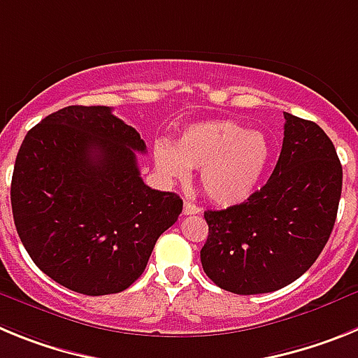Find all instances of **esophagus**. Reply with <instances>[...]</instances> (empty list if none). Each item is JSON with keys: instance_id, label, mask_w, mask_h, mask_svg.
I'll list each match as a JSON object with an SVG mask.
<instances>
[{"instance_id": "esophagus-1", "label": "esophagus", "mask_w": 358, "mask_h": 358, "mask_svg": "<svg viewBox=\"0 0 358 358\" xmlns=\"http://www.w3.org/2000/svg\"><path fill=\"white\" fill-rule=\"evenodd\" d=\"M182 213H185V215H199V213H201V208L195 206L194 202H185V206H182Z\"/></svg>"}]
</instances>
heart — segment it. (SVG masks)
Wrapping results in <instances>:
<instances>
[{"instance_id":"b5f03b06","label":"heart","mask_w":358,"mask_h":358,"mask_svg":"<svg viewBox=\"0 0 358 358\" xmlns=\"http://www.w3.org/2000/svg\"><path fill=\"white\" fill-rule=\"evenodd\" d=\"M273 152L264 132L249 131L233 120H210L185 129L177 147L159 141L154 159L169 181H186L189 169L201 170L204 195L218 206H235L260 188Z\"/></svg>"}]
</instances>
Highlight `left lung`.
<instances>
[{"instance_id": "1", "label": "left lung", "mask_w": 358, "mask_h": 358, "mask_svg": "<svg viewBox=\"0 0 358 358\" xmlns=\"http://www.w3.org/2000/svg\"><path fill=\"white\" fill-rule=\"evenodd\" d=\"M280 159L242 204L204 213V273L233 294L274 292L308 271L334 229L343 166L317 123L285 113Z\"/></svg>"}]
</instances>
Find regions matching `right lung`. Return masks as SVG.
<instances>
[{
  "label": "right lung",
  "mask_w": 358,
  "mask_h": 358,
  "mask_svg": "<svg viewBox=\"0 0 358 358\" xmlns=\"http://www.w3.org/2000/svg\"><path fill=\"white\" fill-rule=\"evenodd\" d=\"M140 132L106 106H69L24 136L12 173L14 224L34 264L73 292L106 296L143 274L182 201L143 182Z\"/></svg>",
  "instance_id": "1"
}]
</instances>
